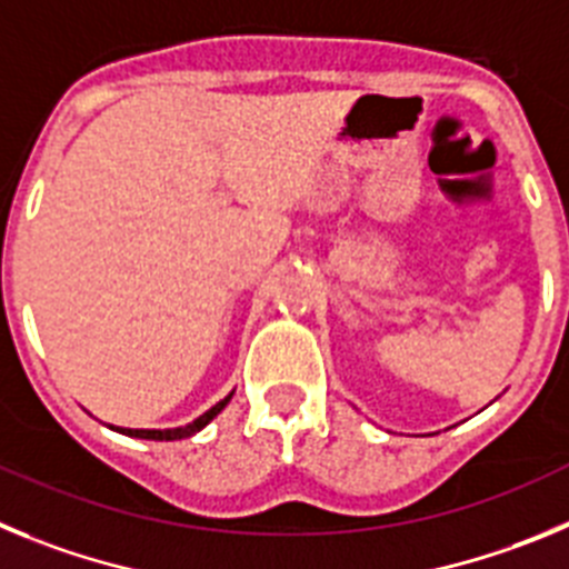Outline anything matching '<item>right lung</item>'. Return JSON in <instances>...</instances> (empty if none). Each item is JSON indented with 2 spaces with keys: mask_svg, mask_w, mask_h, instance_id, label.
Masks as SVG:
<instances>
[{
  "mask_svg": "<svg viewBox=\"0 0 569 569\" xmlns=\"http://www.w3.org/2000/svg\"><path fill=\"white\" fill-rule=\"evenodd\" d=\"M229 399H232V393H229V397H223L221 402H218V406H212V408H209V411L203 413V417H198L196 422L183 425V428H170V431H138V428H116V431L127 433V437H138V439H158V442H172V439L192 437V433H198V431H201L203 425H209V422H212V419L218 417V413H221L223 408H227V402H229Z\"/></svg>",
  "mask_w": 569,
  "mask_h": 569,
  "instance_id": "obj_1",
  "label": "right lung"
}]
</instances>
